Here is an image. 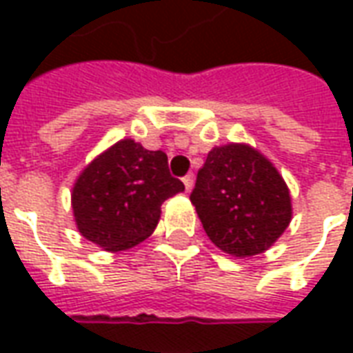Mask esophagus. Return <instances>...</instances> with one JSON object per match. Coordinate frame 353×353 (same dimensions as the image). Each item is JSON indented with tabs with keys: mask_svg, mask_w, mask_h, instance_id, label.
<instances>
[{
	"mask_svg": "<svg viewBox=\"0 0 353 353\" xmlns=\"http://www.w3.org/2000/svg\"><path fill=\"white\" fill-rule=\"evenodd\" d=\"M183 185H185V189H187V192L192 191V187H194V177H192V174L183 177Z\"/></svg>",
	"mask_w": 353,
	"mask_h": 353,
	"instance_id": "1",
	"label": "esophagus"
}]
</instances>
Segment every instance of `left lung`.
Wrapping results in <instances>:
<instances>
[{"label":"left lung","mask_w":353,"mask_h":353,"mask_svg":"<svg viewBox=\"0 0 353 353\" xmlns=\"http://www.w3.org/2000/svg\"><path fill=\"white\" fill-rule=\"evenodd\" d=\"M191 202L208 238L234 257L265 253L293 217L285 179L250 143L215 145L199 170Z\"/></svg>","instance_id":"8db88e82"}]
</instances>
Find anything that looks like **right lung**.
I'll return each instance as SVG.
<instances>
[{
	"label": "right lung",
	"instance_id": "add662e5",
	"mask_svg": "<svg viewBox=\"0 0 353 353\" xmlns=\"http://www.w3.org/2000/svg\"><path fill=\"white\" fill-rule=\"evenodd\" d=\"M185 191L170 176L168 157L132 138L96 154L72 187L75 227L105 252L130 250L153 234L164 200Z\"/></svg>",
	"mask_w": 353,
	"mask_h": 353
}]
</instances>
